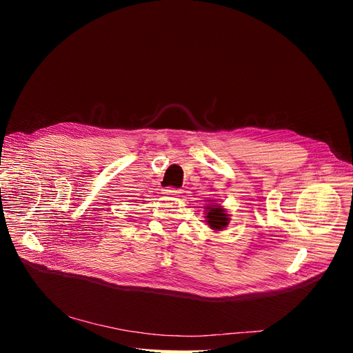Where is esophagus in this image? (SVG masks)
<instances>
[{
	"mask_svg": "<svg viewBox=\"0 0 353 353\" xmlns=\"http://www.w3.org/2000/svg\"><path fill=\"white\" fill-rule=\"evenodd\" d=\"M163 191H165L166 194H172V196H175V194H179V193H181V190H179V188H174V187H166Z\"/></svg>",
	"mask_w": 353,
	"mask_h": 353,
	"instance_id": "1",
	"label": "esophagus"
}]
</instances>
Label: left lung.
Instances as JSON below:
<instances>
[{
    "mask_svg": "<svg viewBox=\"0 0 353 353\" xmlns=\"http://www.w3.org/2000/svg\"><path fill=\"white\" fill-rule=\"evenodd\" d=\"M208 209V223H209V227L210 228H213V230H216V231H219V230H222V228H225L227 225H228V215L225 213V210H223L221 206H218V205H210L209 208H206Z\"/></svg>",
    "mask_w": 353,
    "mask_h": 353,
    "instance_id": "1",
    "label": "left lung"
}]
</instances>
